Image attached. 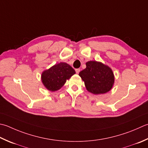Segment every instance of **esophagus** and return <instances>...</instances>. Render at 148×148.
<instances>
[{"label":"esophagus","instance_id":"34e87169","mask_svg":"<svg viewBox=\"0 0 148 148\" xmlns=\"http://www.w3.org/2000/svg\"><path fill=\"white\" fill-rule=\"evenodd\" d=\"M75 71H76V72L77 74H79V72H80V69H75Z\"/></svg>","mask_w":148,"mask_h":148}]
</instances>
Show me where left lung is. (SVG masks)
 Returning <instances> with one entry per match:
<instances>
[{"instance_id": "8db88e82", "label": "left lung", "mask_w": 148, "mask_h": 148, "mask_svg": "<svg viewBox=\"0 0 148 148\" xmlns=\"http://www.w3.org/2000/svg\"><path fill=\"white\" fill-rule=\"evenodd\" d=\"M86 69L79 75L85 82L89 92L97 95L105 94L112 89L114 83V75L108 66L96 61L86 63Z\"/></svg>"}]
</instances>
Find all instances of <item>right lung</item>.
Masks as SVG:
<instances>
[{"instance_id":"right-lung-1","label":"right lung","mask_w":148,"mask_h":148,"mask_svg":"<svg viewBox=\"0 0 148 148\" xmlns=\"http://www.w3.org/2000/svg\"><path fill=\"white\" fill-rule=\"evenodd\" d=\"M76 72L71 65L61 62L45 70L42 74V82L47 90L52 92L56 91L64 85Z\"/></svg>"}]
</instances>
